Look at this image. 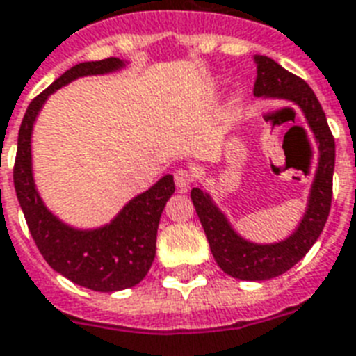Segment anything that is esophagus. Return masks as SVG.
<instances>
[{"instance_id":"obj_1","label":"esophagus","mask_w":356,"mask_h":356,"mask_svg":"<svg viewBox=\"0 0 356 356\" xmlns=\"http://www.w3.org/2000/svg\"><path fill=\"white\" fill-rule=\"evenodd\" d=\"M192 183H193V173L190 172V170L181 168L175 172V184H177L179 192H186Z\"/></svg>"}]
</instances>
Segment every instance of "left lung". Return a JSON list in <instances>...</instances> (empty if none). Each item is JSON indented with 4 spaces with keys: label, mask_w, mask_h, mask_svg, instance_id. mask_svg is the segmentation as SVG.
Instances as JSON below:
<instances>
[{
    "label": "left lung",
    "mask_w": 356,
    "mask_h": 356,
    "mask_svg": "<svg viewBox=\"0 0 356 356\" xmlns=\"http://www.w3.org/2000/svg\"><path fill=\"white\" fill-rule=\"evenodd\" d=\"M254 62L258 69L254 97L261 100H285L302 111L318 146V163L300 223L287 238L273 243H258L243 238L216 203L212 193L201 188L192 190V203L204 228L213 259L228 276L245 282H263L287 273L316 243L331 210L334 172V138L313 89L273 58L256 54Z\"/></svg>",
    "instance_id": "left-lung-1"
}]
</instances>
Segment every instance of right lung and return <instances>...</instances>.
<instances>
[{
	"instance_id": "1",
	"label": "right lung",
	"mask_w": 356,
	"mask_h": 356,
	"mask_svg": "<svg viewBox=\"0 0 356 356\" xmlns=\"http://www.w3.org/2000/svg\"><path fill=\"white\" fill-rule=\"evenodd\" d=\"M120 58L76 63L56 78L43 93L29 104L18 135L14 164V188L31 236L45 261L80 287L115 293L135 287L144 280L155 258L157 228L163 210L175 192L173 175L166 173L146 192L131 197L109 219L93 228L65 223L45 204L34 181L33 131L47 98L76 78L100 76L122 71Z\"/></svg>"
}]
</instances>
